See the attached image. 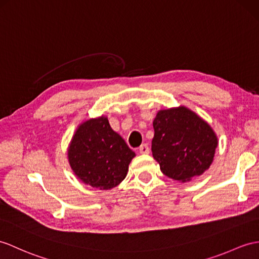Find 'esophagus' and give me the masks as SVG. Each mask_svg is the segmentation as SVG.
Listing matches in <instances>:
<instances>
[{
	"label": "esophagus",
	"instance_id": "obj_1",
	"mask_svg": "<svg viewBox=\"0 0 259 259\" xmlns=\"http://www.w3.org/2000/svg\"><path fill=\"white\" fill-rule=\"evenodd\" d=\"M140 154H142V155L149 154V147H148L147 144H143L142 146L140 147Z\"/></svg>",
	"mask_w": 259,
	"mask_h": 259
}]
</instances>
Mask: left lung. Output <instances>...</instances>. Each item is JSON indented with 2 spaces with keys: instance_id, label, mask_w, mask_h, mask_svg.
I'll use <instances>...</instances> for the list:
<instances>
[{
  "instance_id": "left-lung-1",
  "label": "left lung",
  "mask_w": 259,
  "mask_h": 259,
  "mask_svg": "<svg viewBox=\"0 0 259 259\" xmlns=\"http://www.w3.org/2000/svg\"><path fill=\"white\" fill-rule=\"evenodd\" d=\"M151 150L163 175L191 181L210 168L218 147L215 132L197 113L180 105L157 112Z\"/></svg>"
}]
</instances>
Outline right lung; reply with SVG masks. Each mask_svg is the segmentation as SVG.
<instances>
[{"mask_svg": "<svg viewBox=\"0 0 259 259\" xmlns=\"http://www.w3.org/2000/svg\"><path fill=\"white\" fill-rule=\"evenodd\" d=\"M67 155L77 178L100 190H111L121 184L136 156L112 130L105 115L89 118L78 125Z\"/></svg>", "mask_w": 259, "mask_h": 259, "instance_id": "right-lung-1", "label": "right lung"}]
</instances>
